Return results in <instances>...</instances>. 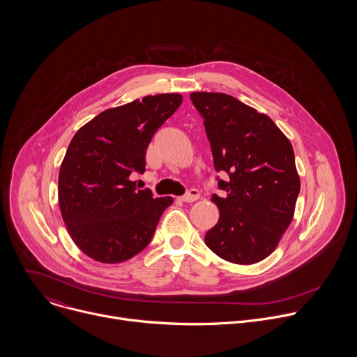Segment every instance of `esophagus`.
<instances>
[{"mask_svg":"<svg viewBox=\"0 0 357 357\" xmlns=\"http://www.w3.org/2000/svg\"><path fill=\"white\" fill-rule=\"evenodd\" d=\"M199 190L197 189H189L188 190V193H185L183 196H181L179 199L182 200V202H195V200H197L199 199Z\"/></svg>","mask_w":357,"mask_h":357,"instance_id":"1","label":"esophagus"}]
</instances>
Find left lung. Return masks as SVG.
I'll use <instances>...</instances> for the list:
<instances>
[{
  "instance_id": "1",
  "label": "left lung",
  "mask_w": 357,
  "mask_h": 357,
  "mask_svg": "<svg viewBox=\"0 0 357 357\" xmlns=\"http://www.w3.org/2000/svg\"><path fill=\"white\" fill-rule=\"evenodd\" d=\"M225 196H212L218 223L205 243L234 264H254L275 250L288 229L301 189L289 139L274 121L225 93L195 91Z\"/></svg>"
}]
</instances>
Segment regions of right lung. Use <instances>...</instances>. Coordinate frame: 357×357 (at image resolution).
I'll list each match as a JSON object with an SVG mask.
<instances>
[{"label": "right lung", "mask_w": 357, "mask_h": 357, "mask_svg": "<svg viewBox=\"0 0 357 357\" xmlns=\"http://www.w3.org/2000/svg\"><path fill=\"white\" fill-rule=\"evenodd\" d=\"M182 103L178 93L145 96L109 109L72 138L59 171V206L75 244L90 259L116 264L142 251L174 199L137 189L146 148Z\"/></svg>", "instance_id": "obj_1"}]
</instances>
